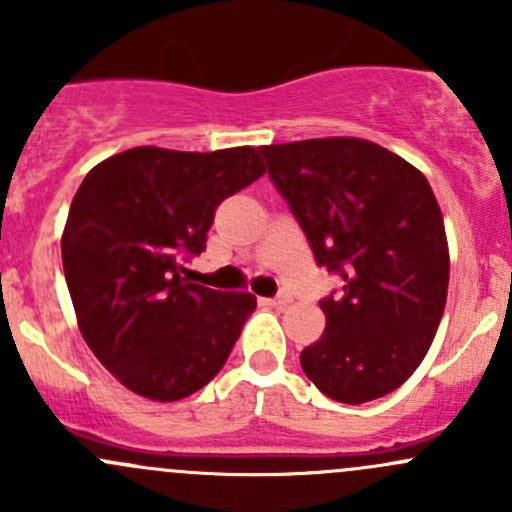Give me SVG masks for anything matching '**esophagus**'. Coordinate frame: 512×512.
<instances>
[{
	"instance_id": "34e87169",
	"label": "esophagus",
	"mask_w": 512,
	"mask_h": 512,
	"mask_svg": "<svg viewBox=\"0 0 512 512\" xmlns=\"http://www.w3.org/2000/svg\"><path fill=\"white\" fill-rule=\"evenodd\" d=\"M289 302H292V297H289L287 292H280L277 297L270 299V304H275V307H285V304H289Z\"/></svg>"
}]
</instances>
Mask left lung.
I'll use <instances>...</instances> for the list:
<instances>
[{
    "instance_id": "8db88e82",
    "label": "left lung",
    "mask_w": 512,
    "mask_h": 512,
    "mask_svg": "<svg viewBox=\"0 0 512 512\" xmlns=\"http://www.w3.org/2000/svg\"><path fill=\"white\" fill-rule=\"evenodd\" d=\"M317 265L342 277L319 302L327 327L299 356L307 379L342 404L399 389L418 369L448 294L446 227L426 175L364 138L262 146Z\"/></svg>"
}]
</instances>
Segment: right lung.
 <instances>
[{
  "label": "right lung",
  "instance_id": "add662e5",
  "mask_svg": "<svg viewBox=\"0 0 512 512\" xmlns=\"http://www.w3.org/2000/svg\"><path fill=\"white\" fill-rule=\"evenodd\" d=\"M260 175L252 146H138L101 160L76 190L61 235L76 322L133 394L185 399L225 366L255 294L195 285L180 262L205 250L218 205Z\"/></svg>",
  "mask_w": 512,
  "mask_h": 512
}]
</instances>
